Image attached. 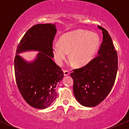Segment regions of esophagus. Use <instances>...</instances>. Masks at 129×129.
I'll use <instances>...</instances> for the list:
<instances>
[{
  "label": "esophagus",
  "instance_id": "1",
  "mask_svg": "<svg viewBox=\"0 0 129 129\" xmlns=\"http://www.w3.org/2000/svg\"><path fill=\"white\" fill-rule=\"evenodd\" d=\"M70 75V72L68 70H64L63 71V75H64L65 76H69Z\"/></svg>",
  "mask_w": 129,
  "mask_h": 129
}]
</instances>
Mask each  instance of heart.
<instances>
[{
	"label": "heart",
	"mask_w": 129,
	"mask_h": 129,
	"mask_svg": "<svg viewBox=\"0 0 129 129\" xmlns=\"http://www.w3.org/2000/svg\"><path fill=\"white\" fill-rule=\"evenodd\" d=\"M100 44L99 37L94 33L78 29L65 34L59 43H54L52 50L54 59L62 66L70 53V59L78 67L86 66L91 62Z\"/></svg>",
	"instance_id": "heart-1"
}]
</instances>
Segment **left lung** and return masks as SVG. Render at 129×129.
<instances>
[{
	"label": "left lung",
	"instance_id": "1",
	"mask_svg": "<svg viewBox=\"0 0 129 129\" xmlns=\"http://www.w3.org/2000/svg\"><path fill=\"white\" fill-rule=\"evenodd\" d=\"M103 34L98 54L90 63L73 70V93L78 103L85 107L96 106L110 92L118 70V55L109 33L98 26Z\"/></svg>",
	"mask_w": 129,
	"mask_h": 129
}]
</instances>
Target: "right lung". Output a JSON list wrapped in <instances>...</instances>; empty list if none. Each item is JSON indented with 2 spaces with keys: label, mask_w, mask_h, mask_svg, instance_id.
Wrapping results in <instances>:
<instances>
[{
  "label": "right lung",
  "mask_w": 129,
  "mask_h": 129,
  "mask_svg": "<svg viewBox=\"0 0 129 129\" xmlns=\"http://www.w3.org/2000/svg\"><path fill=\"white\" fill-rule=\"evenodd\" d=\"M56 32L55 23L35 25L26 32L16 50V84L26 103L36 109H44L53 103L57 96L56 85L63 79V72L52 59ZM28 51L40 52L29 62L18 55Z\"/></svg>",
  "instance_id": "obj_1"
}]
</instances>
